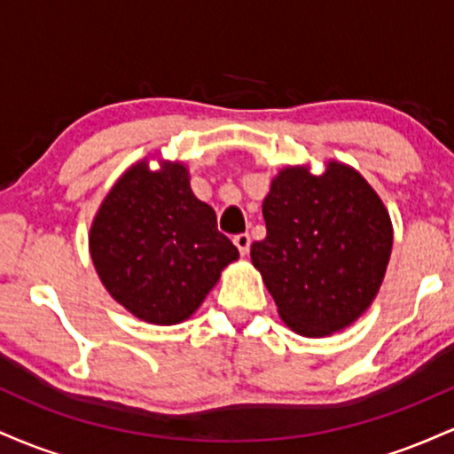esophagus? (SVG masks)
I'll return each instance as SVG.
<instances>
[{"mask_svg":"<svg viewBox=\"0 0 454 454\" xmlns=\"http://www.w3.org/2000/svg\"><path fill=\"white\" fill-rule=\"evenodd\" d=\"M234 245H237V249H239V254H241V256H247L249 245H252V239H249L247 232L237 234V237H234Z\"/></svg>","mask_w":454,"mask_h":454,"instance_id":"esophagus-1","label":"esophagus"}]
</instances>
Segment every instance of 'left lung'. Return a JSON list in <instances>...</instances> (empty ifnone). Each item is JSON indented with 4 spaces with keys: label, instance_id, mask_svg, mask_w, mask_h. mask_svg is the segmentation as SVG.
<instances>
[{
    "label": "left lung",
    "instance_id": "1",
    "mask_svg": "<svg viewBox=\"0 0 454 454\" xmlns=\"http://www.w3.org/2000/svg\"><path fill=\"white\" fill-rule=\"evenodd\" d=\"M262 217L267 237L249 254L286 326L326 337L354 325L378 296L393 252L378 192L337 160L320 175L286 166L270 181Z\"/></svg>",
    "mask_w": 454,
    "mask_h": 454
}]
</instances>
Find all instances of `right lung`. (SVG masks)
Wrapping results in <instances>:
<instances>
[{"instance_id": "add662e5", "label": "right lung", "mask_w": 454, "mask_h": 454, "mask_svg": "<svg viewBox=\"0 0 454 454\" xmlns=\"http://www.w3.org/2000/svg\"><path fill=\"white\" fill-rule=\"evenodd\" d=\"M90 254L106 293L149 325L190 317L239 249L198 200L184 161L143 158L114 181L91 222Z\"/></svg>"}]
</instances>
